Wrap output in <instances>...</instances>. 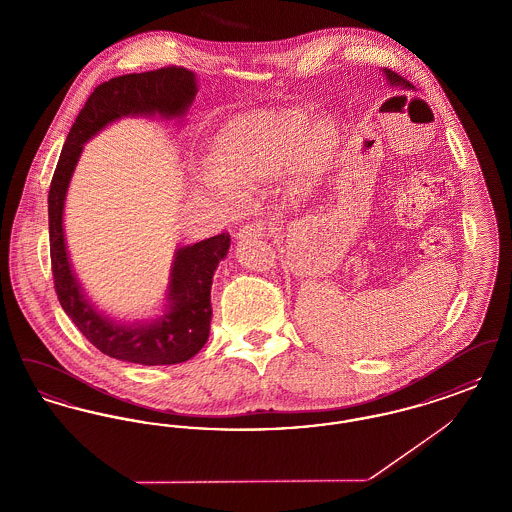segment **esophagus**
Instances as JSON below:
<instances>
[{"mask_svg": "<svg viewBox=\"0 0 512 512\" xmlns=\"http://www.w3.org/2000/svg\"><path fill=\"white\" fill-rule=\"evenodd\" d=\"M267 232V226L265 222H251V224H245L244 228L238 232V240H247V238H261L265 236Z\"/></svg>", "mask_w": 512, "mask_h": 512, "instance_id": "obj_1", "label": "esophagus"}]
</instances>
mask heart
Instances as JSON below:
<instances>
[{
  "mask_svg": "<svg viewBox=\"0 0 512 512\" xmlns=\"http://www.w3.org/2000/svg\"><path fill=\"white\" fill-rule=\"evenodd\" d=\"M334 146V126L322 121L307 126L299 111H253L226 122L215 136L203 190L232 195L247 192L282 174L291 165L301 180H313L324 169Z\"/></svg>",
  "mask_w": 512,
  "mask_h": 512,
  "instance_id": "obj_1",
  "label": "heart"
}]
</instances>
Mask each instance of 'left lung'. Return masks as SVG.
Returning <instances> with one entry per match:
<instances>
[{
    "label": "left lung",
    "mask_w": 512,
    "mask_h": 512,
    "mask_svg": "<svg viewBox=\"0 0 512 512\" xmlns=\"http://www.w3.org/2000/svg\"><path fill=\"white\" fill-rule=\"evenodd\" d=\"M384 74H386V78L390 80L391 86H403V88H409V86H411L407 78H403L401 74H397L395 73V71H390V69H384Z\"/></svg>",
    "instance_id": "8db88e82"
}]
</instances>
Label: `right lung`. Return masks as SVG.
I'll return each mask as SVG.
<instances>
[{
	"label": "right lung",
	"instance_id": "1",
	"mask_svg": "<svg viewBox=\"0 0 512 512\" xmlns=\"http://www.w3.org/2000/svg\"><path fill=\"white\" fill-rule=\"evenodd\" d=\"M197 94L195 74L182 67L122 74L92 92L65 140L48 194L49 253L53 284L63 311L101 353L124 363L176 365L192 359L211 328V284L230 247V234L178 247L171 267L165 315L151 322H117L103 315L82 292L74 276L63 211L74 167L84 144L122 117H184Z\"/></svg>",
	"mask_w": 512,
	"mask_h": 512
}]
</instances>
